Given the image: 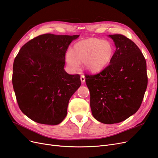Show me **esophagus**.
<instances>
[{"instance_id": "obj_1", "label": "esophagus", "mask_w": 158, "mask_h": 158, "mask_svg": "<svg viewBox=\"0 0 158 158\" xmlns=\"http://www.w3.org/2000/svg\"><path fill=\"white\" fill-rule=\"evenodd\" d=\"M81 81L82 83H85V75H81Z\"/></svg>"}]
</instances>
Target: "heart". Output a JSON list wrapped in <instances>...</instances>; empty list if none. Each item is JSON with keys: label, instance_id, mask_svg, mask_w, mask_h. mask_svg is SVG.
Segmentation results:
<instances>
[{"label": "heart", "instance_id": "obj_1", "mask_svg": "<svg viewBox=\"0 0 158 158\" xmlns=\"http://www.w3.org/2000/svg\"><path fill=\"white\" fill-rule=\"evenodd\" d=\"M114 50L109 41L98 38H88L75 43L72 50L65 53V60L68 68L75 72L79 69L81 62L85 68L95 73L105 68L114 56Z\"/></svg>", "mask_w": 158, "mask_h": 158}]
</instances>
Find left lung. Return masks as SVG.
Listing matches in <instances>:
<instances>
[{"mask_svg": "<svg viewBox=\"0 0 158 158\" xmlns=\"http://www.w3.org/2000/svg\"><path fill=\"white\" fill-rule=\"evenodd\" d=\"M116 50L110 65L96 75H86L94 118L104 124L123 121L135 114L148 85L146 62L136 44L123 35H110Z\"/></svg>", "mask_w": 158, "mask_h": 158, "instance_id": "8db88e82", "label": "left lung"}]
</instances>
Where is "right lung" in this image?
<instances>
[{
	"instance_id": "add662e5",
	"label": "right lung",
	"mask_w": 158,
	"mask_h": 158,
	"mask_svg": "<svg viewBox=\"0 0 158 158\" xmlns=\"http://www.w3.org/2000/svg\"><path fill=\"white\" fill-rule=\"evenodd\" d=\"M79 35H39L20 49L12 84L19 109L37 123L56 125L67 115L69 100L81 85L80 75L64 70L69 45Z\"/></svg>"
}]
</instances>
